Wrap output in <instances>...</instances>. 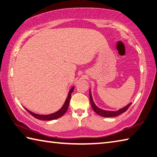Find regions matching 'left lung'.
Here are the masks:
<instances>
[{
  "mask_svg": "<svg viewBox=\"0 0 157 157\" xmlns=\"http://www.w3.org/2000/svg\"><path fill=\"white\" fill-rule=\"evenodd\" d=\"M89 96H90V104L93 110L95 111L97 114H98L99 115L104 117H117L119 115H121V114H122L123 113L126 112V111L128 110V108L130 107L131 104H132V102H130V103L126 105V106H124V108H121V109H119L117 111L106 110L101 109V108H99V107L96 106V104H95V102H94L92 98V94H91V92H90V88L89 89Z\"/></svg>",
  "mask_w": 157,
  "mask_h": 157,
  "instance_id": "1",
  "label": "left lung"
}]
</instances>
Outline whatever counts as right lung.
I'll return each mask as SVG.
<instances>
[{"mask_svg": "<svg viewBox=\"0 0 157 157\" xmlns=\"http://www.w3.org/2000/svg\"><path fill=\"white\" fill-rule=\"evenodd\" d=\"M74 88H75V86H73L69 91L68 96L66 99V100H65V101H64L63 106L61 107L60 109H59L58 111H56V112L53 113L49 114V115H39V114H36V113L31 112V111L28 110L27 108H26L25 107H24V108H25V110H26L27 112H29L33 117H34L38 119H40V120L49 121V120H53V119H58L59 117H61L62 116H63L64 115V113L67 112L68 107H69V105L71 93H73Z\"/></svg>", "mask_w": 157, "mask_h": 157, "instance_id": "obj_1", "label": "right lung"}]
</instances>
